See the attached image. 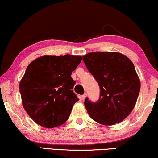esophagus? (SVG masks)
Masks as SVG:
<instances>
[{
	"mask_svg": "<svg viewBox=\"0 0 158 158\" xmlns=\"http://www.w3.org/2000/svg\"><path fill=\"white\" fill-rule=\"evenodd\" d=\"M86 97V94L85 93V94H84L81 95V100H84V99H85Z\"/></svg>",
	"mask_w": 158,
	"mask_h": 158,
	"instance_id": "obj_1",
	"label": "esophagus"
}]
</instances>
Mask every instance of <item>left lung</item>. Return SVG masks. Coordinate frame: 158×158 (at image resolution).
<instances>
[{
  "mask_svg": "<svg viewBox=\"0 0 158 158\" xmlns=\"http://www.w3.org/2000/svg\"><path fill=\"white\" fill-rule=\"evenodd\" d=\"M82 58L100 88L98 101L85 99L89 115L104 125L121 123L134 109L140 90L134 64L117 52H92Z\"/></svg>",
  "mask_w": 158,
  "mask_h": 158,
  "instance_id": "obj_1",
  "label": "left lung"
}]
</instances>
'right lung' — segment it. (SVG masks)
Returning <instances> with one entry per match:
<instances>
[{
	"label": "right lung",
	"instance_id": "right-lung-1",
	"mask_svg": "<svg viewBox=\"0 0 158 158\" xmlns=\"http://www.w3.org/2000/svg\"><path fill=\"white\" fill-rule=\"evenodd\" d=\"M81 61V56L45 55L29 64L19 90L23 108L35 123L53 128L69 119L79 101L71 75Z\"/></svg>",
	"mask_w": 158,
	"mask_h": 158
}]
</instances>
